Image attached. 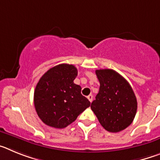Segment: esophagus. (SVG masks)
<instances>
[{
  "label": "esophagus",
  "instance_id": "obj_1",
  "mask_svg": "<svg viewBox=\"0 0 160 160\" xmlns=\"http://www.w3.org/2000/svg\"><path fill=\"white\" fill-rule=\"evenodd\" d=\"M87 98H88L89 101H90V102H91L93 101V95H92V94H90V95L87 96Z\"/></svg>",
  "mask_w": 160,
  "mask_h": 160
}]
</instances>
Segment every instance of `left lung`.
I'll return each instance as SVG.
<instances>
[{"instance_id": "left-lung-1", "label": "left lung", "mask_w": 160, "mask_h": 160, "mask_svg": "<svg viewBox=\"0 0 160 160\" xmlns=\"http://www.w3.org/2000/svg\"><path fill=\"white\" fill-rule=\"evenodd\" d=\"M100 87L90 108L103 128L116 133L131 124L137 111V100L128 82L110 69L96 70Z\"/></svg>"}]
</instances>
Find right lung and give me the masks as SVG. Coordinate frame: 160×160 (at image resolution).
<instances>
[{"mask_svg": "<svg viewBox=\"0 0 160 160\" xmlns=\"http://www.w3.org/2000/svg\"><path fill=\"white\" fill-rule=\"evenodd\" d=\"M77 75L75 66L60 64L41 78L33 101L37 114L44 123L54 128H66L90 107V101L81 94V87L73 83Z\"/></svg>", "mask_w": 160, "mask_h": 160, "instance_id": "obj_1", "label": "right lung"}]
</instances>
